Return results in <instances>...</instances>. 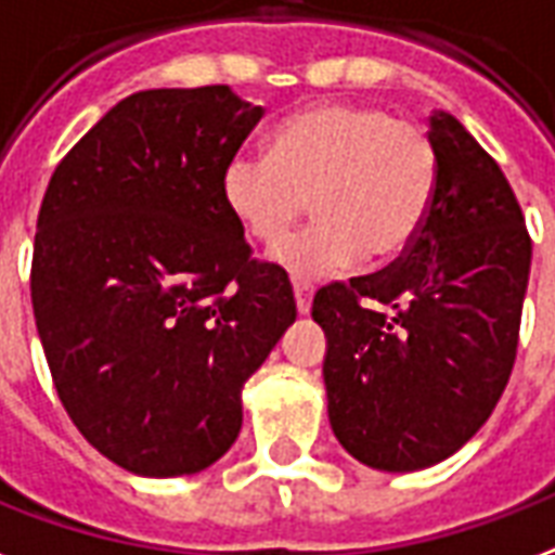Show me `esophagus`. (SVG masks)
Instances as JSON below:
<instances>
[{
  "label": "esophagus",
  "mask_w": 555,
  "mask_h": 555,
  "mask_svg": "<svg viewBox=\"0 0 555 555\" xmlns=\"http://www.w3.org/2000/svg\"><path fill=\"white\" fill-rule=\"evenodd\" d=\"M293 293H295V307H298V313L307 317L310 313V307H313V286L307 281H293Z\"/></svg>",
  "instance_id": "34e87169"
}]
</instances>
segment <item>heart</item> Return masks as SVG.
Masks as SVG:
<instances>
[{
  "instance_id": "obj_1",
  "label": "heart",
  "mask_w": 555,
  "mask_h": 555,
  "mask_svg": "<svg viewBox=\"0 0 555 555\" xmlns=\"http://www.w3.org/2000/svg\"><path fill=\"white\" fill-rule=\"evenodd\" d=\"M438 192V153L428 132L390 112L319 103L272 132V156L236 153L221 177L230 216L254 242L274 245L305 218L272 260L298 281L405 257L423 233Z\"/></svg>"
}]
</instances>
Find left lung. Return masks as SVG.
Returning a JSON list of instances; mask_svg holds the SVG:
<instances>
[{
	"label": "left lung",
	"instance_id": "8db88e82",
	"mask_svg": "<svg viewBox=\"0 0 555 555\" xmlns=\"http://www.w3.org/2000/svg\"><path fill=\"white\" fill-rule=\"evenodd\" d=\"M438 192L393 266L313 298L325 331L327 420L387 473L459 452L500 402L517 354L532 242L500 165L449 112L428 117Z\"/></svg>",
	"mask_w": 555,
	"mask_h": 555
}]
</instances>
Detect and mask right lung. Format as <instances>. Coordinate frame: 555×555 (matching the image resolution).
<instances>
[{
  "label": "right lung",
  "mask_w": 555,
  "mask_h": 555,
  "mask_svg": "<svg viewBox=\"0 0 555 555\" xmlns=\"http://www.w3.org/2000/svg\"><path fill=\"white\" fill-rule=\"evenodd\" d=\"M262 106L228 85L120 100L52 173L31 307L64 411L117 467L171 479L238 438L242 387L295 322L221 177Z\"/></svg>",
  "instance_id": "obj_1"
}]
</instances>
